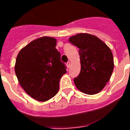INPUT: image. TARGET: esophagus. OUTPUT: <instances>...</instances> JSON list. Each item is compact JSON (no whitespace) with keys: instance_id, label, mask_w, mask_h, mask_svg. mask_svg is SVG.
<instances>
[{"instance_id":"esophagus-1","label":"esophagus","mask_w":130,"mask_h":130,"mask_svg":"<svg viewBox=\"0 0 130 130\" xmlns=\"http://www.w3.org/2000/svg\"><path fill=\"white\" fill-rule=\"evenodd\" d=\"M66 66H67L68 68H69L70 67V62H68L66 63Z\"/></svg>"}]
</instances>
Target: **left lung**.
Segmentation results:
<instances>
[{
  "label": "left lung",
  "instance_id": "8db88e82",
  "mask_svg": "<svg viewBox=\"0 0 130 130\" xmlns=\"http://www.w3.org/2000/svg\"><path fill=\"white\" fill-rule=\"evenodd\" d=\"M79 48L81 72L74 83L82 92L93 95L100 92L109 81L114 68L113 56L109 47L92 34L81 33L70 38Z\"/></svg>",
  "mask_w": 130,
  "mask_h": 130
}]
</instances>
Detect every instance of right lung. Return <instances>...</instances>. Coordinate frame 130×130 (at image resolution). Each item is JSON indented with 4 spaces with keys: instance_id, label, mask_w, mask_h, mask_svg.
Here are the masks:
<instances>
[{
    "instance_id": "add662e5",
    "label": "right lung",
    "mask_w": 130,
    "mask_h": 130,
    "mask_svg": "<svg viewBox=\"0 0 130 130\" xmlns=\"http://www.w3.org/2000/svg\"><path fill=\"white\" fill-rule=\"evenodd\" d=\"M54 38L42 37L28 43L18 54L15 72L18 81L29 96L40 102L55 96L60 79L66 73Z\"/></svg>"
}]
</instances>
